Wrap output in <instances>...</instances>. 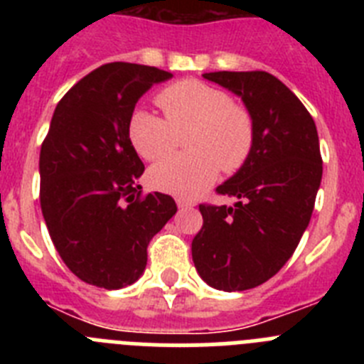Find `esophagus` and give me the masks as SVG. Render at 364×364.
Wrapping results in <instances>:
<instances>
[{
    "instance_id": "1",
    "label": "esophagus",
    "mask_w": 364,
    "mask_h": 364,
    "mask_svg": "<svg viewBox=\"0 0 364 364\" xmlns=\"http://www.w3.org/2000/svg\"><path fill=\"white\" fill-rule=\"evenodd\" d=\"M176 205H178L180 210H191L193 205H195V202L189 200V198L178 197V198H176Z\"/></svg>"
}]
</instances>
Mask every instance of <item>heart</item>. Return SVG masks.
Listing matches in <instances>:
<instances>
[{
    "instance_id": "heart-1",
    "label": "heart",
    "mask_w": 364,
    "mask_h": 364,
    "mask_svg": "<svg viewBox=\"0 0 364 364\" xmlns=\"http://www.w3.org/2000/svg\"><path fill=\"white\" fill-rule=\"evenodd\" d=\"M166 118L134 111L129 122L131 144L146 160H159L174 150L186 132L189 151L151 167L154 188L175 195H195L211 184L218 169L237 171L253 149V120L233 104L226 91L208 83L180 82L156 98Z\"/></svg>"
}]
</instances>
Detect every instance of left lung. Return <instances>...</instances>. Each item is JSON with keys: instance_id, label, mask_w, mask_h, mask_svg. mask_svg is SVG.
Wrapping results in <instances>:
<instances>
[{"instance_id": "1", "label": "left lung", "mask_w": 364, "mask_h": 364, "mask_svg": "<svg viewBox=\"0 0 364 364\" xmlns=\"http://www.w3.org/2000/svg\"><path fill=\"white\" fill-rule=\"evenodd\" d=\"M240 96L253 120V149L217 188L233 205L200 204L191 242L198 275L217 290L242 291L272 279L308 228L323 176L317 127L301 100L264 70L202 74Z\"/></svg>"}]
</instances>
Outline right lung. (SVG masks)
Instances as JSON below:
<instances>
[{"label":"right lung","instance_id":"1","mask_svg":"<svg viewBox=\"0 0 364 364\" xmlns=\"http://www.w3.org/2000/svg\"><path fill=\"white\" fill-rule=\"evenodd\" d=\"M171 73L114 62L83 76L60 100L40 153L45 224L67 268L105 290L144 273L147 246L176 213L169 195H142V160L129 138L134 105Z\"/></svg>","mask_w":364,"mask_h":364}]
</instances>
